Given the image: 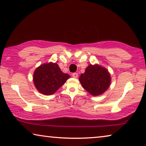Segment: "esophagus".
I'll list each match as a JSON object with an SVG mask.
<instances>
[{
  "mask_svg": "<svg viewBox=\"0 0 146 146\" xmlns=\"http://www.w3.org/2000/svg\"><path fill=\"white\" fill-rule=\"evenodd\" d=\"M72 76L73 78H76L78 77V73H73L72 74Z\"/></svg>",
  "mask_w": 146,
  "mask_h": 146,
  "instance_id": "1",
  "label": "esophagus"
}]
</instances>
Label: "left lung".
Masks as SVG:
<instances>
[{
    "label": "left lung",
    "mask_w": 146,
    "mask_h": 146,
    "mask_svg": "<svg viewBox=\"0 0 146 146\" xmlns=\"http://www.w3.org/2000/svg\"><path fill=\"white\" fill-rule=\"evenodd\" d=\"M78 79L83 88L93 96L103 94L110 87L111 81L107 69L97 64H90Z\"/></svg>",
    "instance_id": "left-lung-1"
}]
</instances>
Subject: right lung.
I'll use <instances>...</instances> for the list:
<instances>
[{"label":"right lung","instance_id":"1","mask_svg":"<svg viewBox=\"0 0 146 146\" xmlns=\"http://www.w3.org/2000/svg\"><path fill=\"white\" fill-rule=\"evenodd\" d=\"M70 76L64 73L56 63H44L35 70L34 85L38 92L45 95L55 93Z\"/></svg>","mask_w":146,"mask_h":146}]
</instances>
